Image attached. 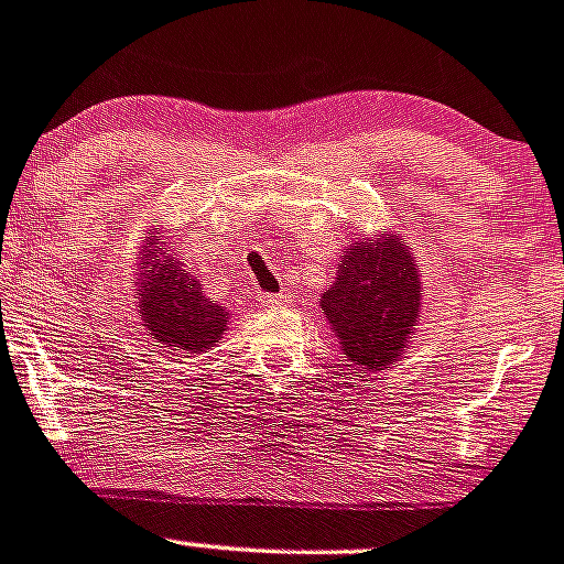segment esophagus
<instances>
[{"instance_id": "34e87169", "label": "esophagus", "mask_w": 564, "mask_h": 564, "mask_svg": "<svg viewBox=\"0 0 564 564\" xmlns=\"http://www.w3.org/2000/svg\"><path fill=\"white\" fill-rule=\"evenodd\" d=\"M257 302L268 310H282V307H288V302H291V299L282 296V293H260V296H257Z\"/></svg>"}]
</instances>
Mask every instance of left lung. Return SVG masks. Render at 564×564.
Masks as SVG:
<instances>
[{
  "label": "left lung",
  "instance_id": "1",
  "mask_svg": "<svg viewBox=\"0 0 564 564\" xmlns=\"http://www.w3.org/2000/svg\"><path fill=\"white\" fill-rule=\"evenodd\" d=\"M423 285L404 235L351 240L321 310L340 351L368 371H384L410 346L421 321Z\"/></svg>",
  "mask_w": 564,
  "mask_h": 564
}]
</instances>
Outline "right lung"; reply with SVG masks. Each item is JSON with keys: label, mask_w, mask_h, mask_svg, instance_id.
Returning <instances> with one entry per match:
<instances>
[{"label": "right lung", "mask_w": 564, "mask_h": 564, "mask_svg": "<svg viewBox=\"0 0 564 564\" xmlns=\"http://www.w3.org/2000/svg\"><path fill=\"white\" fill-rule=\"evenodd\" d=\"M135 307L149 337L182 354H205L227 332L229 313L210 302L185 262L165 246V229L154 221L135 257Z\"/></svg>", "instance_id": "1"}]
</instances>
